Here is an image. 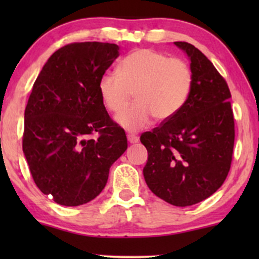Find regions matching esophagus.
I'll use <instances>...</instances> for the list:
<instances>
[{"label":"esophagus","instance_id":"34e87169","mask_svg":"<svg viewBox=\"0 0 259 259\" xmlns=\"http://www.w3.org/2000/svg\"><path fill=\"white\" fill-rule=\"evenodd\" d=\"M127 141L130 142V144H136V142L139 141V138L136 135H127Z\"/></svg>","mask_w":259,"mask_h":259}]
</instances>
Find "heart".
<instances>
[{"label": "heart", "instance_id": "b5f03b06", "mask_svg": "<svg viewBox=\"0 0 259 259\" xmlns=\"http://www.w3.org/2000/svg\"><path fill=\"white\" fill-rule=\"evenodd\" d=\"M192 70L185 61L169 58L151 49L130 52L118 64V74H105L99 92L106 108L120 113L131 100L137 103L120 113L117 121L130 132L147 126L152 120L167 121L186 103L192 88Z\"/></svg>", "mask_w": 259, "mask_h": 259}]
</instances>
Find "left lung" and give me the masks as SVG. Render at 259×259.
<instances>
[{
    "mask_svg": "<svg viewBox=\"0 0 259 259\" xmlns=\"http://www.w3.org/2000/svg\"><path fill=\"white\" fill-rule=\"evenodd\" d=\"M186 53L192 88L177 115L141 135L144 168L154 195L178 207L206 200L227 179L233 159L235 124L230 90L212 62L194 45L174 42Z\"/></svg>",
    "mask_w": 259,
    "mask_h": 259,
    "instance_id": "obj_1",
    "label": "left lung"
}]
</instances>
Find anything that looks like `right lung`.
<instances>
[{
    "label": "right lung",
    "mask_w": 259,
    "mask_h": 259,
    "mask_svg": "<svg viewBox=\"0 0 259 259\" xmlns=\"http://www.w3.org/2000/svg\"><path fill=\"white\" fill-rule=\"evenodd\" d=\"M119 56L108 42H74L56 51L38 74L24 113L23 152L36 186L62 206H80L105 189L125 152V132L106 111L101 76ZM94 132L97 140L90 139Z\"/></svg>",
    "instance_id": "right-lung-1"
}]
</instances>
